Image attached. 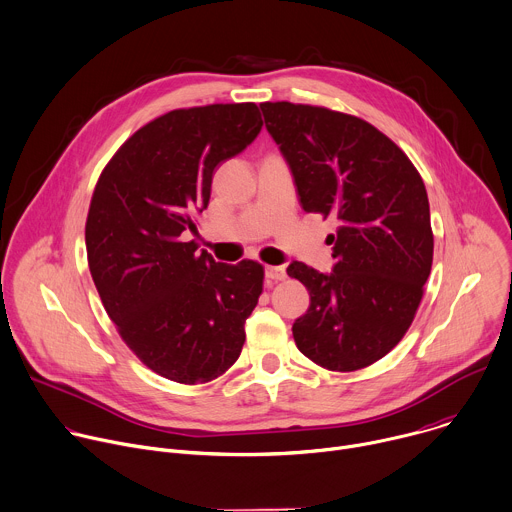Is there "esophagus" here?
Here are the masks:
<instances>
[{
	"mask_svg": "<svg viewBox=\"0 0 512 512\" xmlns=\"http://www.w3.org/2000/svg\"><path fill=\"white\" fill-rule=\"evenodd\" d=\"M285 267L281 265H267L265 267V277L271 279V281H283L285 279Z\"/></svg>",
	"mask_w": 512,
	"mask_h": 512,
	"instance_id": "obj_1",
	"label": "esophagus"
}]
</instances>
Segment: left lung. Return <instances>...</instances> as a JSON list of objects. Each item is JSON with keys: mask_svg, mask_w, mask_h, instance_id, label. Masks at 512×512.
Masks as SVG:
<instances>
[{"mask_svg": "<svg viewBox=\"0 0 512 512\" xmlns=\"http://www.w3.org/2000/svg\"><path fill=\"white\" fill-rule=\"evenodd\" d=\"M305 213L335 221L333 271L287 267L311 297L293 323L299 352L331 372H356L398 346L432 269L424 181L370 122L321 106L263 102Z\"/></svg>", "mask_w": 512, "mask_h": 512, "instance_id": "8db88e82", "label": "left lung"}]
</instances>
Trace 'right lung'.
<instances>
[{"instance_id":"obj_1","label":"right lung","mask_w":512,"mask_h":512,"mask_svg":"<svg viewBox=\"0 0 512 512\" xmlns=\"http://www.w3.org/2000/svg\"><path fill=\"white\" fill-rule=\"evenodd\" d=\"M261 126L253 102L166 112L116 150L96 183L86 219L94 285L124 344L166 380L211 382L243 350L263 265L217 263L183 233L197 231L215 168Z\"/></svg>"}]
</instances>
